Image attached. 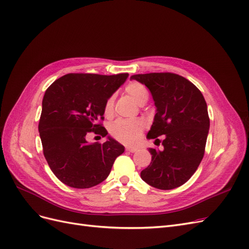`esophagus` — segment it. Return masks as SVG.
<instances>
[{
	"instance_id": "esophagus-1",
	"label": "esophagus",
	"mask_w": 249,
	"mask_h": 249,
	"mask_svg": "<svg viewBox=\"0 0 249 249\" xmlns=\"http://www.w3.org/2000/svg\"><path fill=\"white\" fill-rule=\"evenodd\" d=\"M125 150H126V152H129V153H136V152H137V148H134V147H126V148H125Z\"/></svg>"
}]
</instances>
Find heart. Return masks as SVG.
I'll use <instances>...</instances> for the list:
<instances>
[{
	"mask_svg": "<svg viewBox=\"0 0 249 249\" xmlns=\"http://www.w3.org/2000/svg\"><path fill=\"white\" fill-rule=\"evenodd\" d=\"M125 92L139 105H143L148 99L147 89L138 82H132L127 84ZM113 107H114V97L110 96L105 104V115L110 117L113 114ZM143 131H144V123L140 119H118L109 125V133L111 136L127 145L137 144Z\"/></svg>",
	"mask_w": 249,
	"mask_h": 249,
	"instance_id": "obj_1",
	"label": "heart"
}]
</instances>
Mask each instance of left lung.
<instances>
[{
  "mask_svg": "<svg viewBox=\"0 0 249 249\" xmlns=\"http://www.w3.org/2000/svg\"><path fill=\"white\" fill-rule=\"evenodd\" d=\"M131 79L149 89L157 107L147 138L165 135L162 150L148 149L152 162L141 171V178L157 189H175L194 175L205 155L210 129L205 97L193 83L177 73H140Z\"/></svg>",
  "mask_w": 249,
  "mask_h": 249,
  "instance_id": "left-lung-1",
  "label": "left lung"
}]
</instances>
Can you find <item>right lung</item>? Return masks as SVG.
<instances>
[{
  "instance_id": "add662e5",
  "label": "right lung",
  "mask_w": 249,
  "mask_h": 249,
  "mask_svg": "<svg viewBox=\"0 0 249 249\" xmlns=\"http://www.w3.org/2000/svg\"><path fill=\"white\" fill-rule=\"evenodd\" d=\"M129 73L112 76L67 73L47 89L38 131L44 158L53 173L71 188L86 189L106 179L124 145L108 136L104 143H88L93 133L108 135L99 120L109 97Z\"/></svg>"
}]
</instances>
